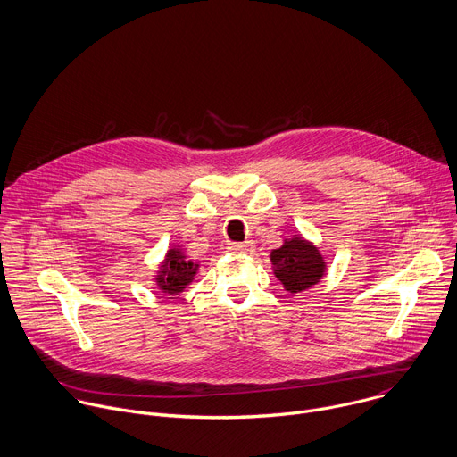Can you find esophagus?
Listing matches in <instances>:
<instances>
[{
	"mask_svg": "<svg viewBox=\"0 0 457 457\" xmlns=\"http://www.w3.org/2000/svg\"><path fill=\"white\" fill-rule=\"evenodd\" d=\"M231 253H251L254 249V244L251 240H245V242H235V244H229L228 247Z\"/></svg>",
	"mask_w": 457,
	"mask_h": 457,
	"instance_id": "obj_1",
	"label": "esophagus"
}]
</instances>
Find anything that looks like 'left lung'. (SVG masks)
Returning a JSON list of instances; mask_svg holds the SVG:
<instances>
[{"label":"left lung","instance_id":"left-lung-1","mask_svg":"<svg viewBox=\"0 0 457 457\" xmlns=\"http://www.w3.org/2000/svg\"><path fill=\"white\" fill-rule=\"evenodd\" d=\"M276 278L288 292H301L316 285L325 274V262L320 251L303 238L287 240L270 253Z\"/></svg>","mask_w":457,"mask_h":457}]
</instances>
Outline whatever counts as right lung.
Segmentation results:
<instances>
[{"label":"right lung","mask_w":457,"mask_h":457,"mask_svg":"<svg viewBox=\"0 0 457 457\" xmlns=\"http://www.w3.org/2000/svg\"><path fill=\"white\" fill-rule=\"evenodd\" d=\"M162 267L163 269L158 276L160 288L165 294H178L183 292V288L192 281L199 265L194 260H188L181 251L170 249Z\"/></svg>","instance_id":"add662e5"}]
</instances>
